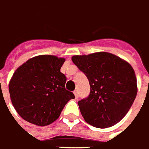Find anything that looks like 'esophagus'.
<instances>
[{
    "instance_id": "34e87169",
    "label": "esophagus",
    "mask_w": 149,
    "mask_h": 149,
    "mask_svg": "<svg viewBox=\"0 0 149 149\" xmlns=\"http://www.w3.org/2000/svg\"><path fill=\"white\" fill-rule=\"evenodd\" d=\"M73 92H74V96H75V98L78 99V98H79V91H78V90H74Z\"/></svg>"
}]
</instances>
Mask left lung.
<instances>
[{"instance_id":"left-lung-1","label":"left lung","mask_w":149,"mask_h":149,"mask_svg":"<svg viewBox=\"0 0 149 149\" xmlns=\"http://www.w3.org/2000/svg\"><path fill=\"white\" fill-rule=\"evenodd\" d=\"M71 59L90 83L89 95L78 102L85 121L98 128H107L120 122L136 96L133 68L107 52L75 55Z\"/></svg>"}]
</instances>
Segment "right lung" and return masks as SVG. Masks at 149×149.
Returning <instances> with one entry per match:
<instances>
[{
  "instance_id": "1",
  "label": "right lung",
  "mask_w": 149,
  "mask_h": 149,
  "mask_svg": "<svg viewBox=\"0 0 149 149\" xmlns=\"http://www.w3.org/2000/svg\"><path fill=\"white\" fill-rule=\"evenodd\" d=\"M64 62L55 56L39 55L17 69L9 91L13 105L22 119L38 126L49 125L74 98L65 88L66 77L60 71Z\"/></svg>"
}]
</instances>
